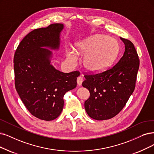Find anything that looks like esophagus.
Here are the masks:
<instances>
[{
  "mask_svg": "<svg viewBox=\"0 0 154 154\" xmlns=\"http://www.w3.org/2000/svg\"><path fill=\"white\" fill-rule=\"evenodd\" d=\"M83 81V78L81 77V76H79V77L77 78V84H78V86L82 85Z\"/></svg>",
  "mask_w": 154,
  "mask_h": 154,
  "instance_id": "1",
  "label": "esophagus"
}]
</instances>
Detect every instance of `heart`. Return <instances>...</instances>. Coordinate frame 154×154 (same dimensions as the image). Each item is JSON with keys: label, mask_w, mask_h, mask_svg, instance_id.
Listing matches in <instances>:
<instances>
[{"label": "heart", "mask_w": 154, "mask_h": 154, "mask_svg": "<svg viewBox=\"0 0 154 154\" xmlns=\"http://www.w3.org/2000/svg\"><path fill=\"white\" fill-rule=\"evenodd\" d=\"M118 50V41L106 35L92 36L77 45L78 54L84 56V67L91 72H100L106 69L115 59ZM66 57L71 65L77 63V53L73 49H66Z\"/></svg>", "instance_id": "heart-1"}]
</instances>
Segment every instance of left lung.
<instances>
[{
  "mask_svg": "<svg viewBox=\"0 0 154 154\" xmlns=\"http://www.w3.org/2000/svg\"><path fill=\"white\" fill-rule=\"evenodd\" d=\"M125 45L123 56L102 72L85 75L82 86L90 91L85 102L86 112L95 120L113 118L125 106L135 88L140 60L133 43L120 38Z\"/></svg>",
  "mask_w": 154,
  "mask_h": 154,
  "instance_id": "1",
  "label": "left lung"
}]
</instances>
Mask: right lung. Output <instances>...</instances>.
<instances>
[{"label":"right lung","instance_id":"1","mask_svg":"<svg viewBox=\"0 0 154 154\" xmlns=\"http://www.w3.org/2000/svg\"><path fill=\"white\" fill-rule=\"evenodd\" d=\"M64 24L55 23L29 33L18 45L14 57L15 87L29 112L42 120L52 121L60 114L63 97L76 88L78 71L64 73L51 64L58 50Z\"/></svg>","mask_w":154,"mask_h":154}]
</instances>
